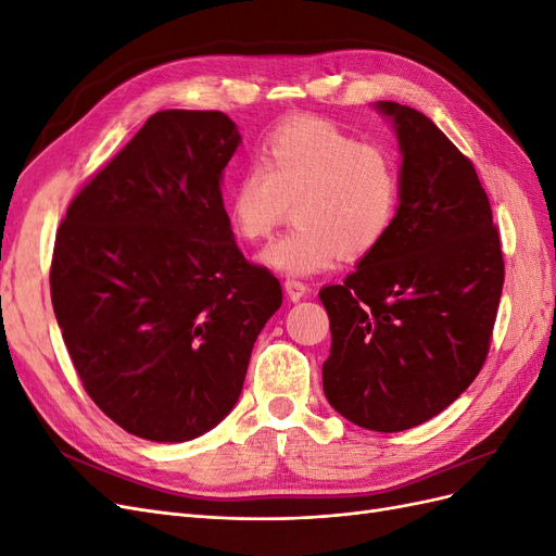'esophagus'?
I'll list each match as a JSON object with an SVG mask.
<instances>
[{
	"instance_id": "esophagus-1",
	"label": "esophagus",
	"mask_w": 556,
	"mask_h": 556,
	"mask_svg": "<svg viewBox=\"0 0 556 556\" xmlns=\"http://www.w3.org/2000/svg\"><path fill=\"white\" fill-rule=\"evenodd\" d=\"M308 290H311L308 282H304V280H299V278H288V280H285V292H288V296L292 301L304 299L308 294Z\"/></svg>"
}]
</instances>
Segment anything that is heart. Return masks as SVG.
Listing matches in <instances>:
<instances>
[{
  "instance_id": "b5f03b06",
  "label": "heart",
  "mask_w": 556,
  "mask_h": 556,
  "mask_svg": "<svg viewBox=\"0 0 556 556\" xmlns=\"http://www.w3.org/2000/svg\"><path fill=\"white\" fill-rule=\"evenodd\" d=\"M401 164L382 143H362L325 117L278 125L227 199L229 227L262 243L288 220L294 227L262 252L282 274L325 271L341 260H364L390 237L401 211Z\"/></svg>"
}]
</instances>
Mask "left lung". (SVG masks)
I'll use <instances>...</instances> for the list:
<instances>
[{
  "label": "left lung",
  "mask_w": 556,
  "mask_h": 556,
  "mask_svg": "<svg viewBox=\"0 0 556 556\" xmlns=\"http://www.w3.org/2000/svg\"><path fill=\"white\" fill-rule=\"evenodd\" d=\"M378 109L399 134L401 211L355 274L319 290L331 329L323 384L350 422L392 433L427 422L476 380L506 264L473 162L425 113Z\"/></svg>",
  "instance_id": "left-lung-1"
}]
</instances>
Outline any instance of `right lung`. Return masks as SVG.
Masks as SVG:
<instances>
[{
	"label": "right lung",
	"instance_id": "right-lung-1",
	"mask_svg": "<svg viewBox=\"0 0 556 556\" xmlns=\"http://www.w3.org/2000/svg\"><path fill=\"white\" fill-rule=\"evenodd\" d=\"M239 141L220 111L150 115L58 227L50 299L64 345L88 396L146 441H190L220 422L282 304L223 204Z\"/></svg>",
	"mask_w": 556,
	"mask_h": 556
}]
</instances>
